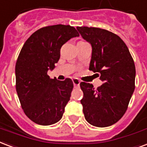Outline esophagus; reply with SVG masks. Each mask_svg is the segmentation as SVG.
I'll return each mask as SVG.
<instances>
[{"label":"esophagus","mask_w":147,"mask_h":147,"mask_svg":"<svg viewBox=\"0 0 147 147\" xmlns=\"http://www.w3.org/2000/svg\"><path fill=\"white\" fill-rule=\"evenodd\" d=\"M73 83H74V87H78V86L80 85V80L77 79V78H74V79H73Z\"/></svg>","instance_id":"34e87169"}]
</instances>
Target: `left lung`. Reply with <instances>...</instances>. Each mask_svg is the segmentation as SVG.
I'll list each match as a JSON object with an SVG mask.
<instances>
[{"instance_id":"obj_1","label":"left lung","mask_w":147,"mask_h":147,"mask_svg":"<svg viewBox=\"0 0 147 147\" xmlns=\"http://www.w3.org/2000/svg\"><path fill=\"white\" fill-rule=\"evenodd\" d=\"M77 29L92 47L89 69L99 73L103 81L97 89L89 83L80 84L83 112L94 126H110L123 116L135 90L134 61L125 43L114 33L85 26Z\"/></svg>"}]
</instances>
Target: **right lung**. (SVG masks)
<instances>
[{
    "label": "right lung",
    "instance_id": "right-lung-1",
    "mask_svg": "<svg viewBox=\"0 0 147 147\" xmlns=\"http://www.w3.org/2000/svg\"><path fill=\"white\" fill-rule=\"evenodd\" d=\"M79 36L70 25L42 28L28 38L15 65L16 90L25 114L32 122L49 125L59 122L74 88L71 79L58 80L47 74L59 61L60 49Z\"/></svg>",
    "mask_w": 147,
    "mask_h": 147
}]
</instances>
